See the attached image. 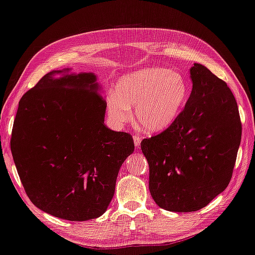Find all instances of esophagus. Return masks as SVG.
I'll return each instance as SVG.
<instances>
[{"instance_id":"1","label":"esophagus","mask_w":255,"mask_h":255,"mask_svg":"<svg viewBox=\"0 0 255 255\" xmlns=\"http://www.w3.org/2000/svg\"><path fill=\"white\" fill-rule=\"evenodd\" d=\"M141 140H142V137H141V135H138V134H135V135H133L134 145H135L136 148H140V146H141Z\"/></svg>"}]
</instances>
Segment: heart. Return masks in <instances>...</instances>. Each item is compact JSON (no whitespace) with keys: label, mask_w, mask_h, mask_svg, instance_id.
Listing matches in <instances>:
<instances>
[{"label":"heart","mask_w":255,"mask_h":255,"mask_svg":"<svg viewBox=\"0 0 255 255\" xmlns=\"http://www.w3.org/2000/svg\"><path fill=\"white\" fill-rule=\"evenodd\" d=\"M189 88L177 72L162 68L144 69L123 76L117 84V92L107 98L108 113L112 122L123 126L135 119L146 133H161L176 121L186 103Z\"/></svg>","instance_id":"heart-1"}]
</instances>
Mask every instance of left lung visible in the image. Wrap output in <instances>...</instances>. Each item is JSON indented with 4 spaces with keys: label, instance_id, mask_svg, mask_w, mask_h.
I'll return each mask as SVG.
<instances>
[{
    "label": "left lung",
    "instance_id": "left-lung-1",
    "mask_svg": "<svg viewBox=\"0 0 255 255\" xmlns=\"http://www.w3.org/2000/svg\"><path fill=\"white\" fill-rule=\"evenodd\" d=\"M190 74L192 92L176 121L141 142L153 200L181 213L204 208L227 189L242 134L237 101L227 83L199 63Z\"/></svg>",
    "mask_w": 255,
    "mask_h": 255
}]
</instances>
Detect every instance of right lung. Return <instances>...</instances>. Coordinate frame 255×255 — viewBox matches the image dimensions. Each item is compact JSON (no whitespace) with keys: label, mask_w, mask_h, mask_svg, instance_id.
I'll return each mask as SVG.
<instances>
[{"label":"right lung","mask_w":255,"mask_h":255,"mask_svg":"<svg viewBox=\"0 0 255 255\" xmlns=\"http://www.w3.org/2000/svg\"><path fill=\"white\" fill-rule=\"evenodd\" d=\"M69 71L50 72L23 95L11 151L33 204L53 217L86 221L107 211L134 142L104 126L107 102L95 74Z\"/></svg>","instance_id":"right-lung-1"}]
</instances>
